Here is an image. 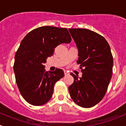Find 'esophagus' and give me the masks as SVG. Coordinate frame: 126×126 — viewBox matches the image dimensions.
Here are the masks:
<instances>
[{"label":"esophagus","instance_id":"1","mask_svg":"<svg viewBox=\"0 0 126 126\" xmlns=\"http://www.w3.org/2000/svg\"><path fill=\"white\" fill-rule=\"evenodd\" d=\"M64 75H65V76H68V75L69 74V72H68V71H64Z\"/></svg>","mask_w":126,"mask_h":126}]
</instances>
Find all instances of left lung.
<instances>
[{"label":"left lung","mask_w":126,"mask_h":126,"mask_svg":"<svg viewBox=\"0 0 126 126\" xmlns=\"http://www.w3.org/2000/svg\"><path fill=\"white\" fill-rule=\"evenodd\" d=\"M79 51L77 61L82 77L73 73V83L68 88L73 101L79 106L90 108L98 104L107 91L113 72L112 54L102 36L86 29H69Z\"/></svg>","instance_id":"left-lung-1"}]
</instances>
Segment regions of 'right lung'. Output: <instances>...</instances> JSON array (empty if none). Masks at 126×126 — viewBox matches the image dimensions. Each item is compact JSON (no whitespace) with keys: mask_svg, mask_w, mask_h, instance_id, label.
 <instances>
[{"mask_svg":"<svg viewBox=\"0 0 126 126\" xmlns=\"http://www.w3.org/2000/svg\"><path fill=\"white\" fill-rule=\"evenodd\" d=\"M71 41L68 29L52 26L36 28L22 39L15 54L13 69L20 93L29 104L39 106L50 99L54 85L64 74L57 68L47 72L44 63L56 47Z\"/></svg>","mask_w":126,"mask_h":126,"instance_id":"obj_1","label":"right lung"}]
</instances>
